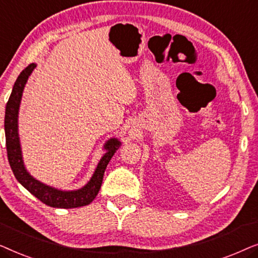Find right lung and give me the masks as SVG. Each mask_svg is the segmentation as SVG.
Segmentation results:
<instances>
[{
  "instance_id": "obj_1",
  "label": "right lung",
  "mask_w": 258,
  "mask_h": 258,
  "mask_svg": "<svg viewBox=\"0 0 258 258\" xmlns=\"http://www.w3.org/2000/svg\"><path fill=\"white\" fill-rule=\"evenodd\" d=\"M36 68L35 63H31L26 69L22 70L14 84L12 94L6 107L5 116V132H6V146L7 154L10 168L15 175L17 181L22 184L30 194L37 197L41 202L52 208H79L88 206L95 200V197L100 191L105 168L114 156L116 150L121 147V142L115 137L109 139L104 143L103 149L105 153L101 157L96 169L89 182L82 188L77 190H59L54 186L47 185L33 177L24 165L22 150H21L20 136H19V110L22 94L26 87V83L29 79L30 74Z\"/></svg>"
}]
</instances>
